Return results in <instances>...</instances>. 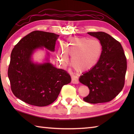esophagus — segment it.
Masks as SVG:
<instances>
[{
	"label": "esophagus",
	"mask_w": 134,
	"mask_h": 134,
	"mask_svg": "<svg viewBox=\"0 0 134 134\" xmlns=\"http://www.w3.org/2000/svg\"><path fill=\"white\" fill-rule=\"evenodd\" d=\"M71 82L74 84H78L79 83V81L77 79V76L75 75H74L72 76V80Z\"/></svg>",
	"instance_id": "34e87169"
}]
</instances>
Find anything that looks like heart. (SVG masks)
<instances>
[{
    "instance_id": "1",
    "label": "heart",
    "mask_w": 134,
    "mask_h": 134,
    "mask_svg": "<svg viewBox=\"0 0 134 134\" xmlns=\"http://www.w3.org/2000/svg\"><path fill=\"white\" fill-rule=\"evenodd\" d=\"M103 47L97 39L87 37H72L64 44L63 49H59L58 59L63 65L68 62L67 55L71 57L72 67L79 72L92 69L100 59Z\"/></svg>"
}]
</instances>
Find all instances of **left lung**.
Segmentation results:
<instances>
[{"instance_id": "8db88e82", "label": "left lung", "mask_w": 134, "mask_h": 134, "mask_svg": "<svg viewBox=\"0 0 134 134\" xmlns=\"http://www.w3.org/2000/svg\"><path fill=\"white\" fill-rule=\"evenodd\" d=\"M87 33L101 41L103 49L95 66L79 79L90 90L83 100L91 104L109 102L119 94L124 86L126 57L121 44L109 35L102 32Z\"/></svg>"}]
</instances>
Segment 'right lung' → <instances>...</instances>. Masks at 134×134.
Returning a JSON list of instances; mask_svg holds the SVG:
<instances>
[{
	"label": "right lung",
	"instance_id": "obj_1",
	"mask_svg": "<svg viewBox=\"0 0 134 134\" xmlns=\"http://www.w3.org/2000/svg\"><path fill=\"white\" fill-rule=\"evenodd\" d=\"M59 36L33 31L22 38L12 50L8 69L11 89L14 96L28 104L44 107L52 104L62 87L71 80L66 71L56 69L49 63L36 64L31 60L34 50L39 47L55 51Z\"/></svg>",
	"mask_w": 134,
	"mask_h": 134
}]
</instances>
